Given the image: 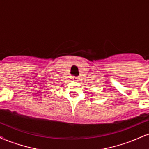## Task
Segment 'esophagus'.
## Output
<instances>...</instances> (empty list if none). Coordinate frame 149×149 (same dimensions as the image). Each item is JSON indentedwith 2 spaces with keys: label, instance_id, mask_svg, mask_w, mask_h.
<instances>
[{
  "label": "esophagus",
  "instance_id": "1",
  "mask_svg": "<svg viewBox=\"0 0 149 149\" xmlns=\"http://www.w3.org/2000/svg\"><path fill=\"white\" fill-rule=\"evenodd\" d=\"M78 78H78V76H73V79L75 81H78Z\"/></svg>",
  "mask_w": 149,
  "mask_h": 149
}]
</instances>
